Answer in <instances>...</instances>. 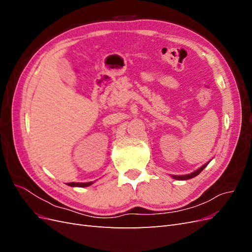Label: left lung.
<instances>
[{
    "label": "left lung",
    "instance_id": "1",
    "mask_svg": "<svg viewBox=\"0 0 252 252\" xmlns=\"http://www.w3.org/2000/svg\"><path fill=\"white\" fill-rule=\"evenodd\" d=\"M208 163H209V162H208ZM208 163L204 164L202 167H200L199 169L195 170V171H193V172H191V173H189V174H185V175H172V178H173V179H175V180H189V179H192V178L196 177V175L199 174V173H201V171H202V170L205 168L206 166L208 165Z\"/></svg>",
    "mask_w": 252,
    "mask_h": 252
}]
</instances>
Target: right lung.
<instances>
[{
	"label": "right lung",
	"instance_id": "add662e5",
	"mask_svg": "<svg viewBox=\"0 0 252 252\" xmlns=\"http://www.w3.org/2000/svg\"><path fill=\"white\" fill-rule=\"evenodd\" d=\"M91 184H94L93 182H89V183H68V186H71V187H87Z\"/></svg>",
	"mask_w": 252,
	"mask_h": 252
}]
</instances>
